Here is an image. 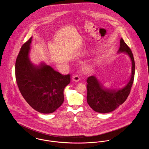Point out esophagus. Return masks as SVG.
I'll list each match as a JSON object with an SVG mask.
<instances>
[{
  "instance_id": "obj_1",
  "label": "esophagus",
  "mask_w": 149,
  "mask_h": 149,
  "mask_svg": "<svg viewBox=\"0 0 149 149\" xmlns=\"http://www.w3.org/2000/svg\"><path fill=\"white\" fill-rule=\"evenodd\" d=\"M80 77L78 75H75L72 77V80L75 81H78L80 80Z\"/></svg>"
}]
</instances>
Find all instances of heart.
<instances>
[{
  "instance_id": "heart-1",
  "label": "heart",
  "mask_w": 149,
  "mask_h": 149,
  "mask_svg": "<svg viewBox=\"0 0 149 149\" xmlns=\"http://www.w3.org/2000/svg\"><path fill=\"white\" fill-rule=\"evenodd\" d=\"M84 69L85 71H89L90 69H91V67H89V66H85V67L84 68Z\"/></svg>"
}]
</instances>
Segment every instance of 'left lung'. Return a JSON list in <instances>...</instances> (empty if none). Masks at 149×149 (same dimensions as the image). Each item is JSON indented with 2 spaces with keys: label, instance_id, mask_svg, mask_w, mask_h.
Here are the masks:
<instances>
[{
  "label": "left lung",
  "instance_id": "1",
  "mask_svg": "<svg viewBox=\"0 0 149 149\" xmlns=\"http://www.w3.org/2000/svg\"><path fill=\"white\" fill-rule=\"evenodd\" d=\"M118 53H125L132 61V72L127 84L119 89L106 88L95 76H91L87 81V97L88 104L98 113H109L116 109L127 98L135 77V63L132 52L122 38L120 40V47Z\"/></svg>",
  "mask_w": 149,
  "mask_h": 149
}]
</instances>
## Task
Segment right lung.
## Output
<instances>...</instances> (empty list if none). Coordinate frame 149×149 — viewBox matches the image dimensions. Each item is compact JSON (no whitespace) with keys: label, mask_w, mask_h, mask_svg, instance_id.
Segmentation results:
<instances>
[{"label":"right lung","mask_w":149,"mask_h":149,"mask_svg":"<svg viewBox=\"0 0 149 149\" xmlns=\"http://www.w3.org/2000/svg\"><path fill=\"white\" fill-rule=\"evenodd\" d=\"M31 37L22 46L15 62V79L23 97L29 105L42 113H51L61 106L64 88L70 75H62L42 63L36 66L29 58Z\"/></svg>","instance_id":"right-lung-1"}]
</instances>
